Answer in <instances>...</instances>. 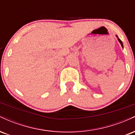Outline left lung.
<instances>
[{"mask_svg": "<svg viewBox=\"0 0 135 135\" xmlns=\"http://www.w3.org/2000/svg\"><path fill=\"white\" fill-rule=\"evenodd\" d=\"M116 37H117V38H118V37H117V35H116ZM117 39H118V41H119V42H120V44H121V46H122V48H123V44H122V41H120V38H117Z\"/></svg>", "mask_w": 135, "mask_h": 135, "instance_id": "obj_1", "label": "left lung"}]
</instances>
